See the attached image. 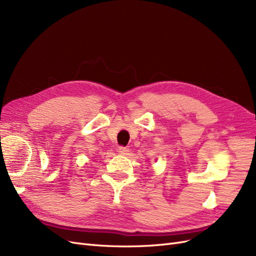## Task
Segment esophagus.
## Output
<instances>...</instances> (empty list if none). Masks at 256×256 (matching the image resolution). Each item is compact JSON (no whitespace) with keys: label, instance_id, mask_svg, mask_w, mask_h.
Segmentation results:
<instances>
[{"label":"esophagus","instance_id":"esophagus-1","mask_svg":"<svg viewBox=\"0 0 256 256\" xmlns=\"http://www.w3.org/2000/svg\"><path fill=\"white\" fill-rule=\"evenodd\" d=\"M118 152L120 154H124V156H125V154H127L129 152V148H128V147H125V146H120L118 148Z\"/></svg>","mask_w":256,"mask_h":256}]
</instances>
